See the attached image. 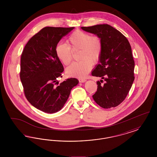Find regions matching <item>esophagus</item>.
Masks as SVG:
<instances>
[{
	"instance_id": "esophagus-1",
	"label": "esophagus",
	"mask_w": 157,
	"mask_h": 157,
	"mask_svg": "<svg viewBox=\"0 0 157 157\" xmlns=\"http://www.w3.org/2000/svg\"><path fill=\"white\" fill-rule=\"evenodd\" d=\"M78 81H79V82L83 83V82H85L86 80L85 79H84V78H79V79H78Z\"/></svg>"
}]
</instances>
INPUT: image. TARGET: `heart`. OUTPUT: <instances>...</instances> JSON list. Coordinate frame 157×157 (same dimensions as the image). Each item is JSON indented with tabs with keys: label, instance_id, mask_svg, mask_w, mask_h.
<instances>
[{
	"label": "heart",
	"instance_id": "b5f03b06",
	"mask_svg": "<svg viewBox=\"0 0 157 157\" xmlns=\"http://www.w3.org/2000/svg\"><path fill=\"white\" fill-rule=\"evenodd\" d=\"M67 42L68 45L63 42L56 45V56L63 65H67L72 59V51L79 50V58L81 60L72 63L66 69V72L70 76H85L90 72L93 63L101 58L103 49L102 39L98 35L76 30L69 36Z\"/></svg>",
	"mask_w": 157,
	"mask_h": 157
}]
</instances>
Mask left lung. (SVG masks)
Wrapping results in <instances>:
<instances>
[{"label": "left lung", "instance_id": "left-lung-1", "mask_svg": "<svg viewBox=\"0 0 157 157\" xmlns=\"http://www.w3.org/2000/svg\"><path fill=\"white\" fill-rule=\"evenodd\" d=\"M81 28L101 37L103 43L99 63L92 75L101 78L105 83L102 85L97 82V90L92 95L93 99L103 108L116 107L127 97L134 81L131 46L127 37L108 24Z\"/></svg>", "mask_w": 157, "mask_h": 157}]
</instances>
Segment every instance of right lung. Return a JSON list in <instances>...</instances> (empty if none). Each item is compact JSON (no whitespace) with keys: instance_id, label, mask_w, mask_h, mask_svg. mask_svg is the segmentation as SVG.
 Instances as JSON below:
<instances>
[{"instance_id":"obj_1","label":"right lung","mask_w":157,"mask_h":157,"mask_svg":"<svg viewBox=\"0 0 157 157\" xmlns=\"http://www.w3.org/2000/svg\"><path fill=\"white\" fill-rule=\"evenodd\" d=\"M74 28L45 27L30 38L22 53L20 78L25 95L30 104L43 112L60 111L79 82L73 78L59 85L56 82L64 69L55 47Z\"/></svg>"}]
</instances>
